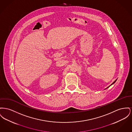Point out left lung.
<instances>
[{"label": "left lung", "mask_w": 132, "mask_h": 132, "mask_svg": "<svg viewBox=\"0 0 132 132\" xmlns=\"http://www.w3.org/2000/svg\"><path fill=\"white\" fill-rule=\"evenodd\" d=\"M117 80V79H116V80H115V81H114V82H113V83H112V84H111V85L109 86H108V87H107V88H106V89H107V88H109V87H110V86H111L112 85H113V84H114V83H115V82H116V81Z\"/></svg>", "instance_id": "1"}]
</instances>
